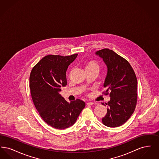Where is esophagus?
Segmentation results:
<instances>
[{"instance_id": "1", "label": "esophagus", "mask_w": 159, "mask_h": 159, "mask_svg": "<svg viewBox=\"0 0 159 159\" xmlns=\"http://www.w3.org/2000/svg\"><path fill=\"white\" fill-rule=\"evenodd\" d=\"M86 104H87L88 106H92V105H93L94 103H93V102H88L86 103Z\"/></svg>"}]
</instances>
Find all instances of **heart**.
Masks as SVG:
<instances>
[{
	"instance_id": "b5f03b06",
	"label": "heart",
	"mask_w": 159,
	"mask_h": 159,
	"mask_svg": "<svg viewBox=\"0 0 159 159\" xmlns=\"http://www.w3.org/2000/svg\"><path fill=\"white\" fill-rule=\"evenodd\" d=\"M85 70H97L99 71V66L95 61H90L86 64Z\"/></svg>"
}]
</instances>
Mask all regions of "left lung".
<instances>
[{
    "mask_svg": "<svg viewBox=\"0 0 159 159\" xmlns=\"http://www.w3.org/2000/svg\"><path fill=\"white\" fill-rule=\"evenodd\" d=\"M106 64L107 72L104 87L110 92V100L106 103L107 114L102 119L108 127L116 128L124 124L133 114L137 101V79L128 61L109 49L95 52ZM104 105V103H102Z\"/></svg>",
    "mask_w": 159,
    "mask_h": 159,
    "instance_id": "8db88e82",
    "label": "left lung"
}]
</instances>
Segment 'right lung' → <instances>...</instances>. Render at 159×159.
Instances as JSON below:
<instances>
[{"label":"right lung","instance_id":"right-lung-1","mask_svg":"<svg viewBox=\"0 0 159 159\" xmlns=\"http://www.w3.org/2000/svg\"><path fill=\"white\" fill-rule=\"evenodd\" d=\"M78 54L63 57L49 55L33 68L30 89L33 103L42 119L57 129L73 125L85 107L80 100L68 102L60 93L67 85L66 71Z\"/></svg>","mask_w":159,"mask_h":159}]
</instances>
